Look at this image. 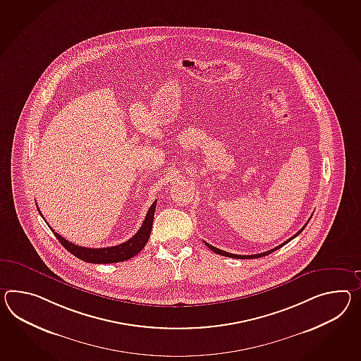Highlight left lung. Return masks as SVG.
<instances>
[{
    "instance_id": "left-lung-1",
    "label": "left lung",
    "mask_w": 361,
    "mask_h": 361,
    "mask_svg": "<svg viewBox=\"0 0 361 361\" xmlns=\"http://www.w3.org/2000/svg\"><path fill=\"white\" fill-rule=\"evenodd\" d=\"M309 220H310V218H309ZM307 224H308V221H307ZM307 224L302 227V228L300 229L299 232L296 233V235H293L292 238H288L287 241H284L283 244H281V245L276 246V247H274V249H271V250H269V252H264V253H258V255H232V253H228V252H224V250H220V249H218V247H215V246L210 245L209 243H206L204 241V244H206V246H209V249H212V252L214 253H216V255H226V257H231V258H238V259H247V258H259V257H264V255H270V253H273L274 250H276V249H279V247H281V246L286 245L287 243H290V240L292 238H296L298 235H300L302 231H304V228L307 227Z\"/></svg>"
}]
</instances>
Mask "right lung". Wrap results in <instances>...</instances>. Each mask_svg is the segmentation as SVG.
Wrapping results in <instances>:
<instances>
[{
	"label": "right lung",
	"mask_w": 361,
	"mask_h": 361,
	"mask_svg": "<svg viewBox=\"0 0 361 361\" xmlns=\"http://www.w3.org/2000/svg\"><path fill=\"white\" fill-rule=\"evenodd\" d=\"M155 209H157V201L152 202V204L149 206V212L146 214V218L143 220L141 228L138 229V232L132 238H129L128 241H125L120 245L108 246V247H83V246L75 245L71 241L65 240L57 232H54L52 227H49V228L52 229L54 236L61 243L63 247L82 261L88 262V264H117V262H123L126 259H130L134 255H138L147 244L149 233L152 229ZM39 214L42 215L40 210H39Z\"/></svg>",
	"instance_id": "add662e5"
}]
</instances>
